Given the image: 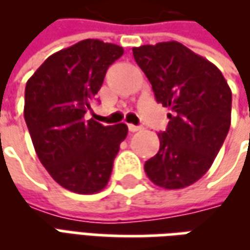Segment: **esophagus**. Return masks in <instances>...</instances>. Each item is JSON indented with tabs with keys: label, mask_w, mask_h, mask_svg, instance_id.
<instances>
[{
	"label": "esophagus",
	"mask_w": 250,
	"mask_h": 250,
	"mask_svg": "<svg viewBox=\"0 0 250 250\" xmlns=\"http://www.w3.org/2000/svg\"><path fill=\"white\" fill-rule=\"evenodd\" d=\"M128 130H130V132H136V131L142 130V127H139V125H128Z\"/></svg>",
	"instance_id": "1"
}]
</instances>
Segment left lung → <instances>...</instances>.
<instances>
[{
    "label": "left lung",
    "mask_w": 250,
    "mask_h": 250,
    "mask_svg": "<svg viewBox=\"0 0 250 250\" xmlns=\"http://www.w3.org/2000/svg\"><path fill=\"white\" fill-rule=\"evenodd\" d=\"M132 55L158 103L171 111L145 171L159 188H188L206 174L228 135L230 88L213 62L178 41L132 48Z\"/></svg>",
    "instance_id": "left-lung-1"
}]
</instances>
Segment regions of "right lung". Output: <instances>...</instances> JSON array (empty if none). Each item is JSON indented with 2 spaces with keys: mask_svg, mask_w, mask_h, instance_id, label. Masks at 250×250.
Segmentation results:
<instances>
[{
  "mask_svg": "<svg viewBox=\"0 0 250 250\" xmlns=\"http://www.w3.org/2000/svg\"><path fill=\"white\" fill-rule=\"evenodd\" d=\"M123 53L122 46L87 39L53 53L26 82L24 118L36 154L52 178L73 193L107 186L128 132L125 123L84 119L108 66Z\"/></svg>",
  "mask_w": 250,
  "mask_h": 250,
  "instance_id": "obj_1",
  "label": "right lung"
}]
</instances>
